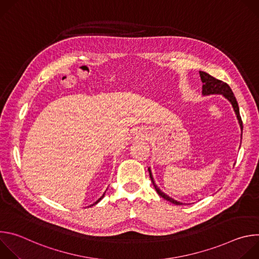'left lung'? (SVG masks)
<instances>
[{"label": "left lung", "instance_id": "obj_1", "mask_svg": "<svg viewBox=\"0 0 259 259\" xmlns=\"http://www.w3.org/2000/svg\"><path fill=\"white\" fill-rule=\"evenodd\" d=\"M200 76H201V79H202V82L204 83L203 85V94L204 95H209V94H223L226 98H228L231 103L233 104L234 106V109L235 112L237 114V117H238V120H239V123H240V126L241 128L243 129V122H242V119H241V116H240V110H239V105H238V102H237V99L231 89V87L223 82L220 81L218 79H215L214 77H212L211 75H209V73L205 72V71H200ZM149 173H150V177L152 179V182L154 184V187L157 191V193L159 194V196H161L162 198H164L165 200L175 204V205H182V203L180 202H177L173 199H171L170 197H168L167 195H165L163 192H161L159 190V188L156 186L155 182H154V179H153V175H152V172H151V169L149 168Z\"/></svg>", "mask_w": 259, "mask_h": 259}]
</instances>
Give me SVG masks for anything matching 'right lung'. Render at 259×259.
Instances as JSON below:
<instances>
[{"instance_id": "add662e5", "label": "right lung", "mask_w": 259, "mask_h": 259, "mask_svg": "<svg viewBox=\"0 0 259 259\" xmlns=\"http://www.w3.org/2000/svg\"><path fill=\"white\" fill-rule=\"evenodd\" d=\"M103 196H104V194H103ZM103 196H102V197H101V198H99V199H98V200H97V201H96V202H95V203H94V204H92V205H91V206H93V205H95V204H97V203H98V202H99V201H100V200H101V199H102V198H103Z\"/></svg>"}]
</instances>
